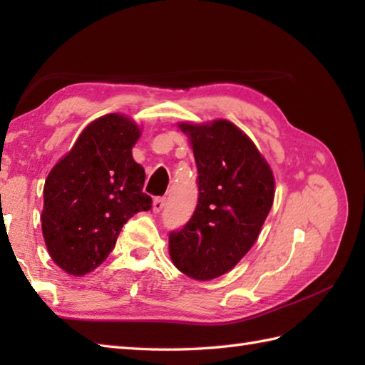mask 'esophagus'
Returning <instances> with one entry per match:
<instances>
[{
    "mask_svg": "<svg viewBox=\"0 0 365 365\" xmlns=\"http://www.w3.org/2000/svg\"><path fill=\"white\" fill-rule=\"evenodd\" d=\"M166 204V199L165 197H155L153 199V204H152V210L155 213H160L163 210V207Z\"/></svg>",
    "mask_w": 365,
    "mask_h": 365,
    "instance_id": "34e87169",
    "label": "esophagus"
}]
</instances>
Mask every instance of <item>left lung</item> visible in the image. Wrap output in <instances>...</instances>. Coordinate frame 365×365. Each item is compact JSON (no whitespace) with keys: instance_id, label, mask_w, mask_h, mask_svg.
Masks as SVG:
<instances>
[{"instance_id":"obj_1","label":"left lung","mask_w":365,"mask_h":365,"mask_svg":"<svg viewBox=\"0 0 365 365\" xmlns=\"http://www.w3.org/2000/svg\"><path fill=\"white\" fill-rule=\"evenodd\" d=\"M195 153L199 197L169 234L174 265L197 281L226 274L257 240L274 199V177L257 147L229 120L178 123Z\"/></svg>"}]
</instances>
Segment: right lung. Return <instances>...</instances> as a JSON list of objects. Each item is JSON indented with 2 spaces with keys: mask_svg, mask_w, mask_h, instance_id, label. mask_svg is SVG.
Wrapping results in <instances>:
<instances>
[{
  "mask_svg": "<svg viewBox=\"0 0 365 365\" xmlns=\"http://www.w3.org/2000/svg\"><path fill=\"white\" fill-rule=\"evenodd\" d=\"M139 136L133 120L106 114L83 130L46 177L42 232L51 259L66 273L94 271L113 251L123 224L150 210L144 168L131 155Z\"/></svg>",
  "mask_w": 365,
  "mask_h": 365,
  "instance_id": "add662e5",
  "label": "right lung"
}]
</instances>
